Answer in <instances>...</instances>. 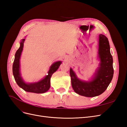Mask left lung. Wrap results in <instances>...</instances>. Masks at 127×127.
<instances>
[{
  "mask_svg": "<svg viewBox=\"0 0 127 127\" xmlns=\"http://www.w3.org/2000/svg\"><path fill=\"white\" fill-rule=\"evenodd\" d=\"M110 49L108 39L103 34H99L98 56L101 63L92 81L87 82L80 80L70 69L71 85L76 93L91 97L101 95L106 90L112 79L114 73L113 58Z\"/></svg>",
  "mask_w": 127,
  "mask_h": 127,
  "instance_id": "left-lung-1",
  "label": "left lung"
}]
</instances>
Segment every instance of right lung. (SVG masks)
<instances>
[{"mask_svg":"<svg viewBox=\"0 0 127 127\" xmlns=\"http://www.w3.org/2000/svg\"><path fill=\"white\" fill-rule=\"evenodd\" d=\"M24 41L25 39H23L22 40L20 43V47L19 48L15 53V59L13 64V73L15 80L17 85L26 92L37 94L44 93L48 91L50 88L51 77L53 73L58 69L61 62L57 61V62L53 64L49 70L48 75L40 81L29 84L25 83L21 78L20 73V59L24 46Z\"/></svg>","mask_w":127,"mask_h":127,"instance_id":"right-lung-1","label":"right lung"}]
</instances>
